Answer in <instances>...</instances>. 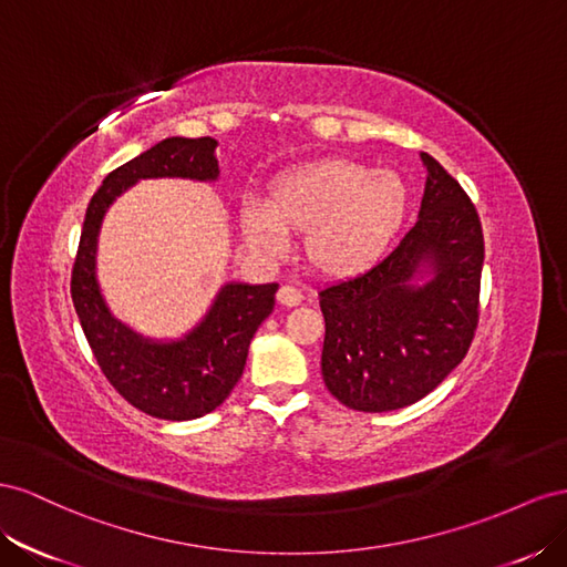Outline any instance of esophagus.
I'll use <instances>...</instances> for the list:
<instances>
[{"label": "esophagus", "instance_id": "34e87169", "mask_svg": "<svg viewBox=\"0 0 567 567\" xmlns=\"http://www.w3.org/2000/svg\"><path fill=\"white\" fill-rule=\"evenodd\" d=\"M301 299H303L301 289L295 287V285H282V287L278 289V301H280L282 306H299Z\"/></svg>", "mask_w": 567, "mask_h": 567}]
</instances>
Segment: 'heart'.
Masks as SVG:
<instances>
[{"label":"heart","mask_w":567,"mask_h":567,"mask_svg":"<svg viewBox=\"0 0 567 567\" xmlns=\"http://www.w3.org/2000/svg\"><path fill=\"white\" fill-rule=\"evenodd\" d=\"M409 187L392 171H373L347 158L301 164L272 177L266 204H241V233L251 247L280 254L289 230L306 233V256L328 275L370 266L399 233Z\"/></svg>","instance_id":"obj_1"}]
</instances>
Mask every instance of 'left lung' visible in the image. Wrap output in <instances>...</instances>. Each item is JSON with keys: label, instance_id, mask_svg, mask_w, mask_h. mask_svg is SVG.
Listing matches in <instances>:
<instances>
[{"label": "left lung", "instance_id": "left-lung-1", "mask_svg": "<svg viewBox=\"0 0 567 567\" xmlns=\"http://www.w3.org/2000/svg\"><path fill=\"white\" fill-rule=\"evenodd\" d=\"M423 164L427 181L413 228L378 266L318 292L322 380L353 411H396L427 396L465 359L477 330V208L440 161L423 154ZM425 262L433 280L413 288Z\"/></svg>", "mask_w": 567, "mask_h": 567}]
</instances>
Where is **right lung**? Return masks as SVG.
Wrapping results in <instances>:
<instances>
[{
  "instance_id": "add662e5",
  "label": "right lung",
  "mask_w": 567,
  "mask_h": 567,
  "mask_svg": "<svg viewBox=\"0 0 567 567\" xmlns=\"http://www.w3.org/2000/svg\"><path fill=\"white\" fill-rule=\"evenodd\" d=\"M216 140L168 137L111 171L90 199L71 272V297L96 365L127 403L161 420H194L230 396L254 332L278 285H225L202 326L181 342L154 344L113 320L94 280L96 235L109 204L140 177H218Z\"/></svg>"
}]
</instances>
